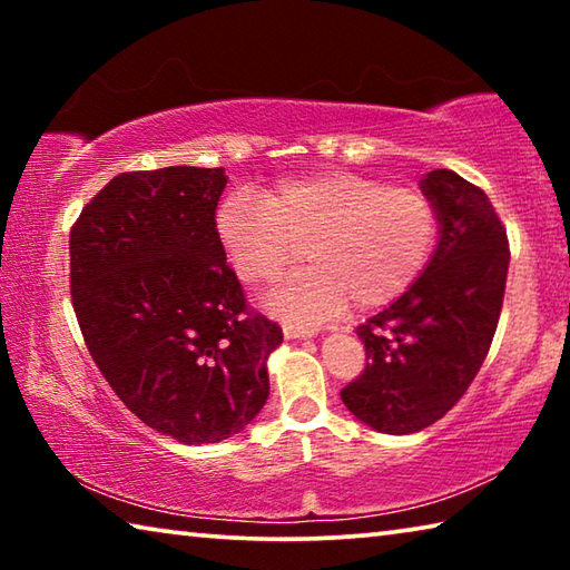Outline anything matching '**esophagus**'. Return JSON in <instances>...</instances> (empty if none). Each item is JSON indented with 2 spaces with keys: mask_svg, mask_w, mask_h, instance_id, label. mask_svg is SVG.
I'll return each mask as SVG.
<instances>
[{
  "mask_svg": "<svg viewBox=\"0 0 570 570\" xmlns=\"http://www.w3.org/2000/svg\"><path fill=\"white\" fill-rule=\"evenodd\" d=\"M316 326H298V324H284V336L286 340H298V336H314Z\"/></svg>",
  "mask_w": 570,
  "mask_h": 570,
  "instance_id": "obj_1",
  "label": "esophagus"
}]
</instances>
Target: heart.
<instances>
[{
  "label": "heart",
  "instance_id": "obj_1",
  "mask_svg": "<svg viewBox=\"0 0 570 570\" xmlns=\"http://www.w3.org/2000/svg\"><path fill=\"white\" fill-rule=\"evenodd\" d=\"M438 226L422 190L354 170L278 180L262 198L238 190L216 214L228 264L248 286L272 284L302 246L308 266L268 294L274 312L302 324L402 296L428 268Z\"/></svg>",
  "mask_w": 570,
  "mask_h": 570
}]
</instances>
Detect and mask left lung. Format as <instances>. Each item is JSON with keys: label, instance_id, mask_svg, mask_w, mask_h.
<instances>
[{"label": "left lung", "instance_id": "8db88e82", "mask_svg": "<svg viewBox=\"0 0 570 570\" xmlns=\"http://www.w3.org/2000/svg\"><path fill=\"white\" fill-rule=\"evenodd\" d=\"M420 186L438 208V248L397 302L356 326L366 366L342 390L354 417L387 435L430 428L468 392L495 336L510 264L485 190L448 168Z\"/></svg>", "mask_w": 570, "mask_h": 570}]
</instances>
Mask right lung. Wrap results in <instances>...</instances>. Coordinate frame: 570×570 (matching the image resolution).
Instances as JSON below:
<instances>
[{"mask_svg": "<svg viewBox=\"0 0 570 570\" xmlns=\"http://www.w3.org/2000/svg\"><path fill=\"white\" fill-rule=\"evenodd\" d=\"M224 168L115 176L70 230L77 324L115 394L186 445L236 435L268 400L282 326L248 306L216 230Z\"/></svg>", "mask_w": 570, "mask_h": 570, "instance_id": "1", "label": "right lung"}]
</instances>
